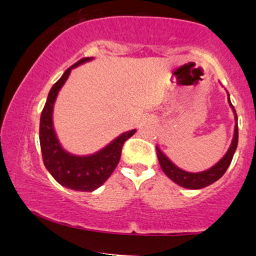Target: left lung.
Instances as JSON below:
<instances>
[{"instance_id":"1","label":"left lung","mask_w":256,"mask_h":256,"mask_svg":"<svg viewBox=\"0 0 256 256\" xmlns=\"http://www.w3.org/2000/svg\"><path fill=\"white\" fill-rule=\"evenodd\" d=\"M228 103L230 106H231V108L233 109V112H234V134H233L232 143L231 146H230L227 153L224 154V158L221 159L218 164H215L212 168H210V169H208L206 171H202V172H188V171H184L176 166V165L174 164L171 160H169V158L156 147V156H158L160 166H162L165 175H166L170 180H172L175 184H178L180 186L184 188H190V190H199V188L206 187L209 186V184H214V182L218 181V178H222L224 174L226 172L227 169H228L230 164H231L233 159V156H234L236 148H237L238 144L237 114H236L234 108H233L231 100H230V96Z\"/></svg>"}]
</instances>
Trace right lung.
Wrapping results in <instances>:
<instances>
[{"label": "right lung", "mask_w": 256, "mask_h": 256, "mask_svg": "<svg viewBox=\"0 0 256 256\" xmlns=\"http://www.w3.org/2000/svg\"><path fill=\"white\" fill-rule=\"evenodd\" d=\"M91 60L88 57L82 58L66 70L63 76L50 88L40 119V146L44 166L62 186L81 192H92L104 184L119 162L124 143L136 132V130L124 132L103 150L91 156H72L62 148L53 128V106L72 69Z\"/></svg>", "instance_id": "1"}]
</instances>
